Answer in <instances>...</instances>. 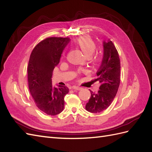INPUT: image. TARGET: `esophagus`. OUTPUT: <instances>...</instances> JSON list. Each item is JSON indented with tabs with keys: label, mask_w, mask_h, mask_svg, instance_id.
Wrapping results in <instances>:
<instances>
[{
	"label": "esophagus",
	"mask_w": 152,
	"mask_h": 152,
	"mask_svg": "<svg viewBox=\"0 0 152 152\" xmlns=\"http://www.w3.org/2000/svg\"><path fill=\"white\" fill-rule=\"evenodd\" d=\"M72 88L74 89V90H81V89H82V88H81V87L76 86H73L72 87Z\"/></svg>",
	"instance_id": "obj_1"
}]
</instances>
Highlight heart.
Wrapping results in <instances>:
<instances>
[{"label": "heart", "mask_w": 152, "mask_h": 152, "mask_svg": "<svg viewBox=\"0 0 152 152\" xmlns=\"http://www.w3.org/2000/svg\"><path fill=\"white\" fill-rule=\"evenodd\" d=\"M76 44L87 57H91L96 50V45L94 40L87 36L81 37L76 40ZM98 61L97 59L95 61Z\"/></svg>", "instance_id": "b5f03b06"}]
</instances>
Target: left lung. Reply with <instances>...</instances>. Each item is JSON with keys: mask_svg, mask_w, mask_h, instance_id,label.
<instances>
[{"mask_svg": "<svg viewBox=\"0 0 152 152\" xmlns=\"http://www.w3.org/2000/svg\"><path fill=\"white\" fill-rule=\"evenodd\" d=\"M121 63L115 46L110 40L103 41V57L95 79L101 83L97 93L91 92L86 110L91 113H100L107 109L115 97L120 84Z\"/></svg>", "mask_w": 152, "mask_h": 152, "instance_id": "8db88e82", "label": "left lung"}]
</instances>
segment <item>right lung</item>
I'll list each match as a JSON object with an SVG mask.
<instances>
[{"mask_svg":"<svg viewBox=\"0 0 152 152\" xmlns=\"http://www.w3.org/2000/svg\"><path fill=\"white\" fill-rule=\"evenodd\" d=\"M69 38L49 37L42 40L33 50L28 66L29 90L40 110L50 115L62 112L64 97L69 92L66 86L52 85V73L59 63Z\"/></svg>","mask_w":152,"mask_h":152,"instance_id":"right-lung-1","label":"right lung"}]
</instances>
